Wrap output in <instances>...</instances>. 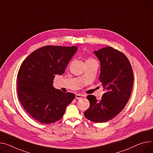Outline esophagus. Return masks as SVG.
Returning <instances> with one entry per match:
<instances>
[{"instance_id":"esophagus-1","label":"esophagus","mask_w":153,"mask_h":153,"mask_svg":"<svg viewBox=\"0 0 153 153\" xmlns=\"http://www.w3.org/2000/svg\"><path fill=\"white\" fill-rule=\"evenodd\" d=\"M82 96H83L80 94H76L75 95V98L76 99H81L82 97Z\"/></svg>"}]
</instances>
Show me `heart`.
<instances>
[{
    "mask_svg": "<svg viewBox=\"0 0 153 153\" xmlns=\"http://www.w3.org/2000/svg\"><path fill=\"white\" fill-rule=\"evenodd\" d=\"M86 61H96V60L94 59H92V58H89V59H88Z\"/></svg>",
    "mask_w": 153,
    "mask_h": 153,
    "instance_id": "obj_1",
    "label": "heart"
}]
</instances>
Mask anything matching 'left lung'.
Here are the masks:
<instances>
[{
    "label": "left lung",
    "mask_w": 153,
    "mask_h": 153,
    "mask_svg": "<svg viewBox=\"0 0 153 153\" xmlns=\"http://www.w3.org/2000/svg\"><path fill=\"white\" fill-rule=\"evenodd\" d=\"M100 62L99 81L103 94L100 100L89 95V108L84 114L94 123L107 122L118 114L130 98L134 83V74L128 58L111 46L94 51Z\"/></svg>",
    "instance_id": "1"
}]
</instances>
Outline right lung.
I'll use <instances>...</instances> for the list:
<instances>
[{
	"label": "right lung",
	"mask_w": 153,
	"mask_h": 153,
	"mask_svg": "<svg viewBox=\"0 0 153 153\" xmlns=\"http://www.w3.org/2000/svg\"><path fill=\"white\" fill-rule=\"evenodd\" d=\"M73 46L47 45L34 51L22 62L17 75V91L23 108L34 120L51 124L61 120L74 94L53 86L56 75L64 73L76 53Z\"/></svg>",
	"instance_id": "add662e5"
}]
</instances>
